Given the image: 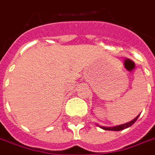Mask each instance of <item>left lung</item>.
Instances as JSON below:
<instances>
[{
    "instance_id": "1",
    "label": "left lung",
    "mask_w": 155,
    "mask_h": 155,
    "mask_svg": "<svg viewBox=\"0 0 155 155\" xmlns=\"http://www.w3.org/2000/svg\"><path fill=\"white\" fill-rule=\"evenodd\" d=\"M140 116V114L138 116H137L134 119V120H132L131 121H130V122L128 123H125V124H123V125H117V126H113V127H104V126H100V125H98V126H100V127L101 128V129H103V130H112V131H120V130H125V129H126V128L130 127V126H131V125L134 124V123L137 120V119L138 118V117Z\"/></svg>"
}]
</instances>
